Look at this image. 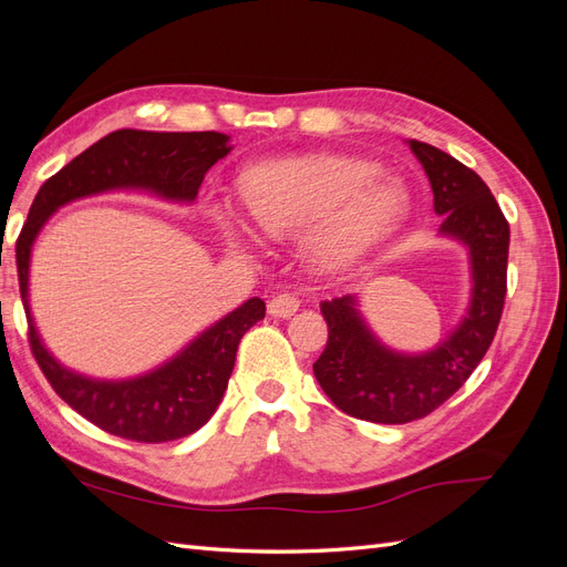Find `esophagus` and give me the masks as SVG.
<instances>
[{
	"mask_svg": "<svg viewBox=\"0 0 567 567\" xmlns=\"http://www.w3.org/2000/svg\"><path fill=\"white\" fill-rule=\"evenodd\" d=\"M300 300L290 293H279L267 302V315L274 319H288L298 312Z\"/></svg>",
	"mask_w": 567,
	"mask_h": 567,
	"instance_id": "obj_1",
	"label": "esophagus"
}]
</instances>
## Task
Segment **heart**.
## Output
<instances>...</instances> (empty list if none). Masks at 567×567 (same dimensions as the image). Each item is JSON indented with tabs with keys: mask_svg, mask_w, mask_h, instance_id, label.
<instances>
[{
	"mask_svg": "<svg viewBox=\"0 0 567 567\" xmlns=\"http://www.w3.org/2000/svg\"><path fill=\"white\" fill-rule=\"evenodd\" d=\"M379 175V165L352 158H277L248 167L238 196L257 231L267 238L302 231L305 260L336 274L367 255L404 215L402 184ZM208 219L225 248H246V229L227 205L210 203Z\"/></svg>",
	"mask_w": 567,
	"mask_h": 567,
	"instance_id": "b5f03b06",
	"label": "heart"
}]
</instances>
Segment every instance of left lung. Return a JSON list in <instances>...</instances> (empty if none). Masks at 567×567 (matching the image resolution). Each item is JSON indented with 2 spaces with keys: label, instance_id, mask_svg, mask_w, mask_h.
<instances>
[{
  "label": "left lung",
  "instance_id": "1",
  "mask_svg": "<svg viewBox=\"0 0 567 567\" xmlns=\"http://www.w3.org/2000/svg\"><path fill=\"white\" fill-rule=\"evenodd\" d=\"M433 188L437 234L468 252L471 298L461 321L431 350H394L369 326L359 296L321 302L329 342L315 362L321 390L346 414L409 423L431 414L468 381L492 346L506 296L508 221L471 167L431 144L406 140Z\"/></svg>",
  "mask_w": 567,
  "mask_h": 567
}]
</instances>
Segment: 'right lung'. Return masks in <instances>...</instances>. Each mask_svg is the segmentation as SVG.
Returning <instances> with one entry per match:
<instances>
[{"mask_svg": "<svg viewBox=\"0 0 567 567\" xmlns=\"http://www.w3.org/2000/svg\"><path fill=\"white\" fill-rule=\"evenodd\" d=\"M231 148V136L221 132L117 130L63 165L32 200L16 244L32 354L59 398L111 435L134 442H169L208 423L225 398L238 342L265 317V302L250 298L238 305L156 369L130 379H94L61 364L44 346L30 307L32 248L51 215L90 196L142 192L167 203L192 205L205 173L229 156Z\"/></svg>", "mask_w": 567, "mask_h": 567, "instance_id": "1", "label": "right lung"}]
</instances>
